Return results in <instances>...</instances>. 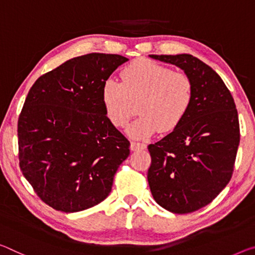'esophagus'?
<instances>
[{"instance_id":"34e87169","label":"esophagus","mask_w":255,"mask_h":255,"mask_svg":"<svg viewBox=\"0 0 255 255\" xmlns=\"http://www.w3.org/2000/svg\"><path fill=\"white\" fill-rule=\"evenodd\" d=\"M145 148H146V144H144V143H137V142L130 143L131 151H139V149H145Z\"/></svg>"}]
</instances>
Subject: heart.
<instances>
[{
  "label": "heart",
  "mask_w": 255,
  "mask_h": 255,
  "mask_svg": "<svg viewBox=\"0 0 255 255\" xmlns=\"http://www.w3.org/2000/svg\"><path fill=\"white\" fill-rule=\"evenodd\" d=\"M120 77L121 83L113 78L103 83L101 100L108 120L117 128L127 126L138 102L140 117L127 129L132 138L173 131L193 106L194 84L189 76L152 60H135L121 70Z\"/></svg>",
  "instance_id": "b5f03b06"
}]
</instances>
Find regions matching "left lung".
Segmentation results:
<instances>
[{
	"mask_svg": "<svg viewBox=\"0 0 255 255\" xmlns=\"http://www.w3.org/2000/svg\"><path fill=\"white\" fill-rule=\"evenodd\" d=\"M175 64L194 84V101L180 126L148 145L153 199L173 213H189L216 199L232 178L240 145L235 102L220 76L191 54L149 55Z\"/></svg>",
	"mask_w": 255,
	"mask_h": 255,
	"instance_id": "obj_1",
	"label": "left lung"
}]
</instances>
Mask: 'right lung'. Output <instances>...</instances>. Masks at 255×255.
Wrapping results in <instances>:
<instances>
[{
  "label": "right lung",
  "mask_w": 255,
  "mask_h": 255,
  "mask_svg": "<svg viewBox=\"0 0 255 255\" xmlns=\"http://www.w3.org/2000/svg\"><path fill=\"white\" fill-rule=\"evenodd\" d=\"M128 59L91 53L40 76L18 120L19 165L34 191L58 211H83L106 200L129 155V142L108 120L103 83Z\"/></svg>",
  "instance_id": "obj_1"
}]
</instances>
